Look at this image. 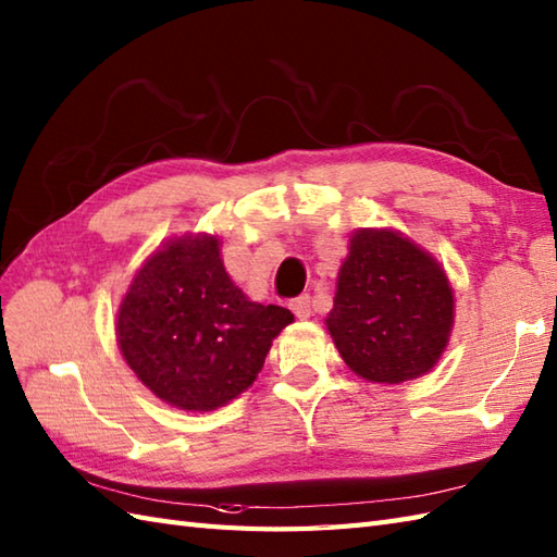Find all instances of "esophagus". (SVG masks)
<instances>
[{
  "instance_id": "esophagus-1",
  "label": "esophagus",
  "mask_w": 557,
  "mask_h": 557,
  "mask_svg": "<svg viewBox=\"0 0 557 557\" xmlns=\"http://www.w3.org/2000/svg\"><path fill=\"white\" fill-rule=\"evenodd\" d=\"M292 310H294V315L296 318H301V320H306V318H310V296L308 294H301V296H296V299H292Z\"/></svg>"
}]
</instances>
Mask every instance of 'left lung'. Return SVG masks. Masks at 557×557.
Here are the masks:
<instances>
[{
	"instance_id": "obj_1",
	"label": "left lung",
	"mask_w": 557,
	"mask_h": 557,
	"mask_svg": "<svg viewBox=\"0 0 557 557\" xmlns=\"http://www.w3.org/2000/svg\"><path fill=\"white\" fill-rule=\"evenodd\" d=\"M450 327L444 268L394 230H358L327 315L344 363L370 382L416 380L442 358Z\"/></svg>"
}]
</instances>
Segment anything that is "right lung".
<instances>
[{
  "label": "right lung",
  "mask_w": 557,
  "mask_h": 557,
  "mask_svg": "<svg viewBox=\"0 0 557 557\" xmlns=\"http://www.w3.org/2000/svg\"><path fill=\"white\" fill-rule=\"evenodd\" d=\"M292 320L287 308L249 301L220 242L197 235L168 242L137 270L115 330L127 366L161 400L215 410L249 389Z\"/></svg>",
  "instance_id": "1"
}]
</instances>
